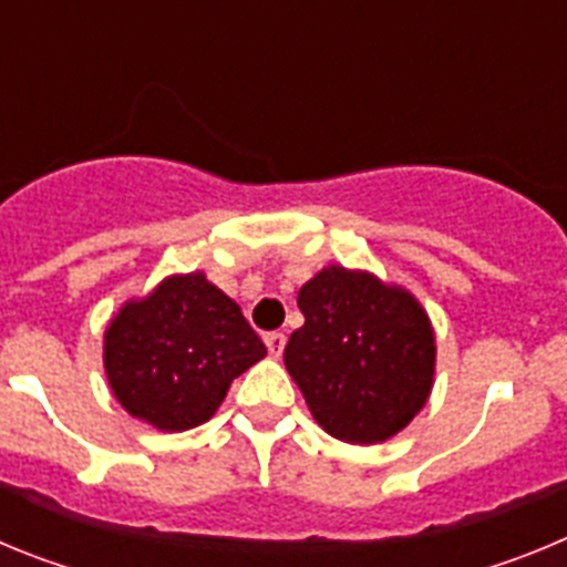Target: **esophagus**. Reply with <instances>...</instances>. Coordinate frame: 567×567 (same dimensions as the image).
I'll return each instance as SVG.
<instances>
[{"mask_svg":"<svg viewBox=\"0 0 567 567\" xmlns=\"http://www.w3.org/2000/svg\"><path fill=\"white\" fill-rule=\"evenodd\" d=\"M264 343H267L272 358H280V354H284V346H287V338H284V332H269L267 338H264Z\"/></svg>","mask_w":567,"mask_h":567,"instance_id":"34e87169","label":"esophagus"}]
</instances>
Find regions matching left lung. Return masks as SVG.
<instances>
[{
    "label": "left lung",
    "instance_id": "8db88e82",
    "mask_svg": "<svg viewBox=\"0 0 567 567\" xmlns=\"http://www.w3.org/2000/svg\"><path fill=\"white\" fill-rule=\"evenodd\" d=\"M303 327L284 363L323 432L352 445L394 437L434 383V329L417 298L369 272L320 269L298 292Z\"/></svg>",
    "mask_w": 567,
    "mask_h": 567
}]
</instances>
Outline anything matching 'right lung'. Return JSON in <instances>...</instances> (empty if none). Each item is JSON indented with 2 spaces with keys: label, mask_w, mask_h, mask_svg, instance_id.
Masks as SVG:
<instances>
[{
  "label": "right lung",
  "mask_w": 567,
  "mask_h": 567,
  "mask_svg": "<svg viewBox=\"0 0 567 567\" xmlns=\"http://www.w3.org/2000/svg\"><path fill=\"white\" fill-rule=\"evenodd\" d=\"M267 354L233 298L204 272L173 275L130 300L104 332V372L133 417L187 432L207 423L238 374Z\"/></svg>",
  "instance_id": "1"
}]
</instances>
